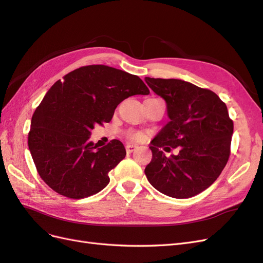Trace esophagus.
Instances as JSON below:
<instances>
[{
  "label": "esophagus",
  "instance_id": "34e87169",
  "mask_svg": "<svg viewBox=\"0 0 263 263\" xmlns=\"http://www.w3.org/2000/svg\"><path fill=\"white\" fill-rule=\"evenodd\" d=\"M137 149V146H135V145H132V144H128V145H126V151L128 154H132L133 151H135Z\"/></svg>",
  "mask_w": 263,
  "mask_h": 263
}]
</instances>
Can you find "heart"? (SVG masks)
I'll use <instances>...</instances> for the list:
<instances>
[{"label":"heart","instance_id":"heart-1","mask_svg":"<svg viewBox=\"0 0 263 263\" xmlns=\"http://www.w3.org/2000/svg\"><path fill=\"white\" fill-rule=\"evenodd\" d=\"M126 137L132 141H141L144 139V134L137 130H128L126 133Z\"/></svg>","mask_w":263,"mask_h":263}]
</instances>
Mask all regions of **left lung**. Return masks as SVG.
<instances>
[{"label": "left lung", "mask_w": 263, "mask_h": 263, "mask_svg": "<svg viewBox=\"0 0 263 263\" xmlns=\"http://www.w3.org/2000/svg\"><path fill=\"white\" fill-rule=\"evenodd\" d=\"M145 81L164 99L170 118L151 141L146 177L164 195H197L216 181L229 159L234 123L227 106L216 93L190 82L148 77ZM164 145L180 146L179 155L166 157L160 149Z\"/></svg>", "instance_id": "obj_1"}]
</instances>
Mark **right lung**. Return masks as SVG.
Instances as JSON below:
<instances>
[{"label":"right lung","mask_w":263,"mask_h":263,"mask_svg":"<svg viewBox=\"0 0 263 263\" xmlns=\"http://www.w3.org/2000/svg\"><path fill=\"white\" fill-rule=\"evenodd\" d=\"M137 94H149L139 77L103 65L78 68L55 82L37 106L28 133L31 157L46 184L69 198L104 189L126 150L117 139L98 148L89 141L91 130L110 122L119 103Z\"/></svg>","instance_id":"1"}]
</instances>
